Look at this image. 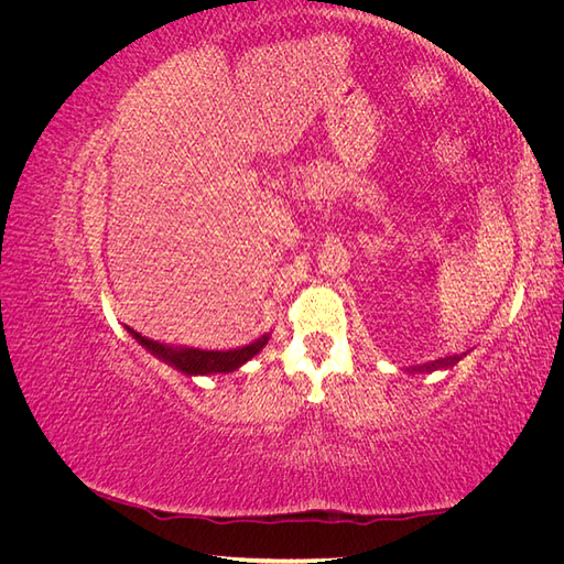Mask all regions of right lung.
I'll return each instance as SVG.
<instances>
[{
	"instance_id": "add662e5",
	"label": "right lung",
	"mask_w": 564,
	"mask_h": 564,
	"mask_svg": "<svg viewBox=\"0 0 564 564\" xmlns=\"http://www.w3.org/2000/svg\"><path fill=\"white\" fill-rule=\"evenodd\" d=\"M127 332L139 340V344L150 352L155 355L158 360L164 365L178 369L185 377H209V373H230L235 369H240L249 360H253L270 340V334H263L261 338L251 340V344L242 348H232V350H202V348H191V346H174V344H162V340H152L148 336H141L139 332H133L127 327Z\"/></svg>"
}]
</instances>
